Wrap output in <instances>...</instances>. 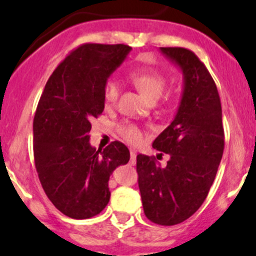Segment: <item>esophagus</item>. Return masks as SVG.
Listing matches in <instances>:
<instances>
[{"mask_svg": "<svg viewBox=\"0 0 256 256\" xmlns=\"http://www.w3.org/2000/svg\"><path fill=\"white\" fill-rule=\"evenodd\" d=\"M130 164H136V151L134 148H130Z\"/></svg>", "mask_w": 256, "mask_h": 256, "instance_id": "esophagus-1", "label": "esophagus"}]
</instances>
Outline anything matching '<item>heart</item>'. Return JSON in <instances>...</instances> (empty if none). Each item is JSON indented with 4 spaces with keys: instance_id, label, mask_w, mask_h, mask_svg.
I'll use <instances>...</instances> for the list:
<instances>
[{
    "instance_id": "1",
    "label": "heart",
    "mask_w": 256,
    "mask_h": 256,
    "mask_svg": "<svg viewBox=\"0 0 256 256\" xmlns=\"http://www.w3.org/2000/svg\"><path fill=\"white\" fill-rule=\"evenodd\" d=\"M132 84L142 92V95L150 102H156L167 86V78L154 69H141L131 73L130 76ZM118 95V86L114 79L106 80L104 85V99L112 104L116 102ZM118 131L121 138L128 144H138L144 140V132L138 126L132 122H122L118 126Z\"/></svg>"
}]
</instances>
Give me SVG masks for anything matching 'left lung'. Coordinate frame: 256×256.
I'll return each mask as SVG.
<instances>
[{"instance_id":"left-lung-1","label":"left lung","mask_w":256,"mask_h":256,"mask_svg":"<svg viewBox=\"0 0 256 256\" xmlns=\"http://www.w3.org/2000/svg\"><path fill=\"white\" fill-rule=\"evenodd\" d=\"M161 52L182 70L183 95L171 125L152 144L170 154L167 166L140 154L136 171L147 219L176 226L207 198L223 156L224 128L218 89L204 64L190 49L162 47Z\"/></svg>"}]
</instances>
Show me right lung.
<instances>
[{
    "mask_svg": "<svg viewBox=\"0 0 256 256\" xmlns=\"http://www.w3.org/2000/svg\"><path fill=\"white\" fill-rule=\"evenodd\" d=\"M131 50L125 44L85 43L49 76L33 120V151L40 184L58 210L88 219L110 200L109 178L130 160L114 141L104 150L89 142L92 121L104 112V85Z\"/></svg>",
    "mask_w": 256,
    "mask_h": 256,
    "instance_id": "right-lung-1",
    "label": "right lung"
}]
</instances>
